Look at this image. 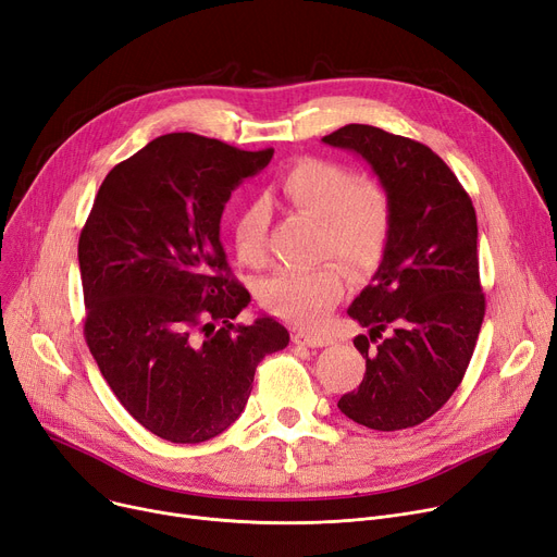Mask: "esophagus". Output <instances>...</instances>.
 Here are the masks:
<instances>
[{
    "label": "esophagus",
    "mask_w": 557,
    "mask_h": 557,
    "mask_svg": "<svg viewBox=\"0 0 557 557\" xmlns=\"http://www.w3.org/2000/svg\"><path fill=\"white\" fill-rule=\"evenodd\" d=\"M292 338H294L296 346H307V348H323L332 342V338L325 336V334H313V332H302V330L294 332Z\"/></svg>",
    "instance_id": "esophagus-1"
}]
</instances>
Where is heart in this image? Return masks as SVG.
I'll list each match as a JSON object with an SVG mask.
<instances>
[{"mask_svg": "<svg viewBox=\"0 0 557 557\" xmlns=\"http://www.w3.org/2000/svg\"><path fill=\"white\" fill-rule=\"evenodd\" d=\"M282 196L321 221V255L342 257L350 269L369 271L382 259L392 230V202L375 182H359L352 168L321 157H302L280 177ZM271 213L250 202L236 213L232 240L240 263H269ZM346 273L327 259L313 269L282 271L261 284V302L275 317L298 325H319L342 298Z\"/></svg>", "mask_w": 557, "mask_h": 557, "instance_id": "b5f03b06", "label": "heart"}]
</instances>
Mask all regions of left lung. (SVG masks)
<instances>
[{"mask_svg":"<svg viewBox=\"0 0 557 557\" xmlns=\"http://www.w3.org/2000/svg\"><path fill=\"white\" fill-rule=\"evenodd\" d=\"M323 143L367 159L392 202L380 269L348 307L367 327L352 338L367 373L336 405L371 430L414 428L455 394L485 319L475 209L444 159L419 140L346 125Z\"/></svg>","mask_w":557,"mask_h":557,"instance_id":"8db88e82","label":"left lung"}]
</instances>
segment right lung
Returning <instances> with one entry per match:
<instances>
[{"label":"right lung","mask_w":557,"mask_h":557,"mask_svg":"<svg viewBox=\"0 0 557 557\" xmlns=\"http://www.w3.org/2000/svg\"><path fill=\"white\" fill-rule=\"evenodd\" d=\"M271 159V148L159 136L107 175L82 230L86 344L120 405L165 442L227 430L259 361L288 344L271 317L234 323L250 294L221 244L232 190Z\"/></svg>","instance_id":"right-lung-1"}]
</instances>
